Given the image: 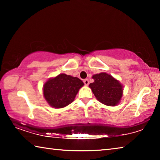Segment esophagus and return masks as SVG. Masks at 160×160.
I'll return each instance as SVG.
<instances>
[{"mask_svg": "<svg viewBox=\"0 0 160 160\" xmlns=\"http://www.w3.org/2000/svg\"><path fill=\"white\" fill-rule=\"evenodd\" d=\"M83 82L85 83V85L88 86L89 85V80L88 79H85L83 80Z\"/></svg>", "mask_w": 160, "mask_h": 160, "instance_id": "obj_1", "label": "esophagus"}]
</instances>
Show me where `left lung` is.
I'll use <instances>...</instances> for the list:
<instances>
[{
  "label": "left lung",
  "mask_w": 160,
  "mask_h": 160,
  "mask_svg": "<svg viewBox=\"0 0 160 160\" xmlns=\"http://www.w3.org/2000/svg\"><path fill=\"white\" fill-rule=\"evenodd\" d=\"M92 78L94 81L89 87L99 102L112 107L120 102L123 95V86L119 81L107 72L94 75Z\"/></svg>",
  "instance_id": "1"
}]
</instances>
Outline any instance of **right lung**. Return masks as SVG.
<instances>
[{
    "mask_svg": "<svg viewBox=\"0 0 160 160\" xmlns=\"http://www.w3.org/2000/svg\"><path fill=\"white\" fill-rule=\"evenodd\" d=\"M83 85V82L78 78L62 73L50 78L44 83L43 94L50 106L61 109L74 101Z\"/></svg>",
    "mask_w": 160,
    "mask_h": 160,
    "instance_id": "1",
    "label": "right lung"
}]
</instances>
